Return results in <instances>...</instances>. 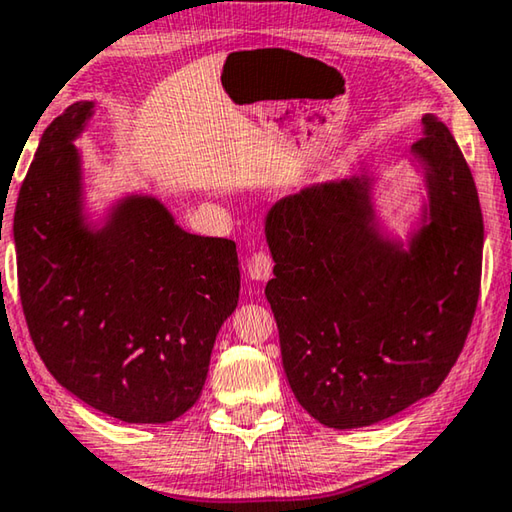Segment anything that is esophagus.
I'll use <instances>...</instances> for the list:
<instances>
[{"label": "esophagus", "mask_w": 512, "mask_h": 512, "mask_svg": "<svg viewBox=\"0 0 512 512\" xmlns=\"http://www.w3.org/2000/svg\"><path fill=\"white\" fill-rule=\"evenodd\" d=\"M273 271V259L266 250H255L248 257V275L253 280H269Z\"/></svg>", "instance_id": "34e87169"}]
</instances>
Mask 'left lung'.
<instances>
[{"label":"left lung","instance_id":"obj_1","mask_svg":"<svg viewBox=\"0 0 512 512\" xmlns=\"http://www.w3.org/2000/svg\"><path fill=\"white\" fill-rule=\"evenodd\" d=\"M426 221L408 250L380 234L369 177L312 184L266 216V300L298 403L328 428H360L431 396L472 328L483 214L465 157L426 116Z\"/></svg>","mask_w":512,"mask_h":512}]
</instances>
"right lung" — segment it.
<instances>
[{
  "label": "right lung",
  "mask_w": 512,
  "mask_h": 512,
  "mask_svg": "<svg viewBox=\"0 0 512 512\" xmlns=\"http://www.w3.org/2000/svg\"><path fill=\"white\" fill-rule=\"evenodd\" d=\"M91 116L93 102H75L54 118L20 186L22 312L59 385L127 424H166L200 399L237 310V243L184 232L150 196L120 200L91 230L72 145Z\"/></svg>",
  "instance_id": "add662e5"
}]
</instances>
